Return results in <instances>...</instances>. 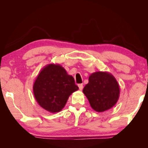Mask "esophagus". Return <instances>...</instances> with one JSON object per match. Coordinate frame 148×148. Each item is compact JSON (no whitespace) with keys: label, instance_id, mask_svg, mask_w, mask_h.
I'll return each mask as SVG.
<instances>
[{"label":"esophagus","instance_id":"1","mask_svg":"<svg viewBox=\"0 0 148 148\" xmlns=\"http://www.w3.org/2000/svg\"><path fill=\"white\" fill-rule=\"evenodd\" d=\"M78 87H79V89L80 90V91H82V89H83V84H78Z\"/></svg>","mask_w":148,"mask_h":148}]
</instances>
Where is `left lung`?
Instances as JSON below:
<instances>
[{
    "label": "left lung",
    "instance_id": "8db88e82",
    "mask_svg": "<svg viewBox=\"0 0 148 148\" xmlns=\"http://www.w3.org/2000/svg\"><path fill=\"white\" fill-rule=\"evenodd\" d=\"M83 92L92 109L102 112L112 108L119 97L120 89L116 79L107 72H96L89 77Z\"/></svg>",
    "mask_w": 148,
    "mask_h": 148
}]
</instances>
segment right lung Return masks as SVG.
<instances>
[{"label": "right lung", "mask_w": 148, "mask_h": 148, "mask_svg": "<svg viewBox=\"0 0 148 148\" xmlns=\"http://www.w3.org/2000/svg\"><path fill=\"white\" fill-rule=\"evenodd\" d=\"M74 79L59 64H49L40 72L33 85V93L42 108L51 113L63 108L72 92L78 90Z\"/></svg>", "instance_id": "add662e5"}]
</instances>
